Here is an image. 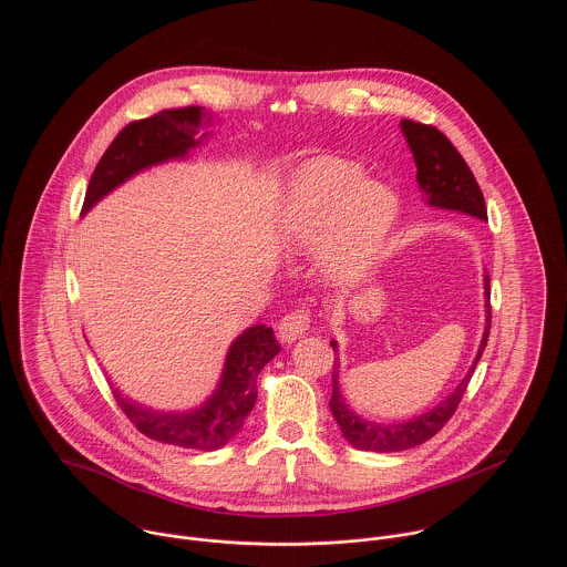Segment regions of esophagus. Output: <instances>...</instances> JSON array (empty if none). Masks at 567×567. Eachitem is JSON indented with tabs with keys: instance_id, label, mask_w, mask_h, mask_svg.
<instances>
[{
	"instance_id": "34e87169",
	"label": "esophagus",
	"mask_w": 567,
	"mask_h": 567,
	"mask_svg": "<svg viewBox=\"0 0 567 567\" xmlns=\"http://www.w3.org/2000/svg\"><path fill=\"white\" fill-rule=\"evenodd\" d=\"M312 323V317H310V310H295V312H288L281 321H279V338L284 342H295L297 338H301L308 327Z\"/></svg>"
}]
</instances>
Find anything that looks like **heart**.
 Returning a JSON list of instances; mask_svg holds the SVG:
<instances>
[{"mask_svg":"<svg viewBox=\"0 0 567 567\" xmlns=\"http://www.w3.org/2000/svg\"><path fill=\"white\" fill-rule=\"evenodd\" d=\"M395 214L398 198L386 185L362 181L358 165L319 159L295 176L281 229L288 243L312 244L333 226L324 244V266L336 279L349 281L371 264Z\"/></svg>","mask_w":567,"mask_h":567,"instance_id":"1","label":"heart"}]
</instances>
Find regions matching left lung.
<instances>
[{
    "label": "left lung",
    "mask_w": 567,
    "mask_h": 567,
    "mask_svg": "<svg viewBox=\"0 0 567 567\" xmlns=\"http://www.w3.org/2000/svg\"><path fill=\"white\" fill-rule=\"evenodd\" d=\"M402 131L408 140V146L414 155L416 181H419L421 189L425 192L427 203L434 207H443V209L465 212L481 220H486L485 196L481 192V185H478L474 172L470 169V165L463 159V155L454 148V144L432 124L404 120ZM485 288L486 299H488L491 297L488 277L485 279ZM486 308H488L486 310L488 317H486L485 336H483L476 362L472 364L467 378L458 384V389L445 402L434 405L430 412H425L416 419H410L405 423L378 425L373 421H362L360 416L349 412L340 398V391H338V367L333 364V373H331L333 393H331L329 408H331V414H333L336 423L340 425L344 439L351 445H355L360 450H369V452H402V450H410L414 445L430 441L436 432H441L443 425L454 416L456 408L461 404V400L470 386L474 369L485 351L488 329H491V303ZM331 347L336 349V342H331Z\"/></svg>",
    "instance_id": "8db88e82"
}]
</instances>
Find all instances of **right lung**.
Segmentation results:
<instances>
[{"mask_svg": "<svg viewBox=\"0 0 567 567\" xmlns=\"http://www.w3.org/2000/svg\"><path fill=\"white\" fill-rule=\"evenodd\" d=\"M203 120L205 109L181 106L163 109L151 117L126 124L95 165L82 212L142 167L183 157L187 148L198 144L194 135ZM279 351L281 344L272 327L255 324L246 329L229 349L225 373L214 398L187 414L153 412L124 400L117 391H113V398L126 419L148 439L189 450H218L243 427L246 414L257 400V375Z\"/></svg>", "mask_w": 567, "mask_h": 567, "instance_id": "right-lung-1", "label": "right lung"}]
</instances>
